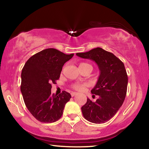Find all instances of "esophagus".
I'll return each mask as SVG.
<instances>
[{"label":"esophagus","mask_w":149,"mask_h":149,"mask_svg":"<svg viewBox=\"0 0 149 149\" xmlns=\"http://www.w3.org/2000/svg\"><path fill=\"white\" fill-rule=\"evenodd\" d=\"M77 94V93H75V92H72V93H71L72 97H74V96L76 95Z\"/></svg>","instance_id":"1"}]
</instances>
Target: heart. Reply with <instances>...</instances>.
<instances>
[{"label": "heart", "mask_w": 149, "mask_h": 149, "mask_svg": "<svg viewBox=\"0 0 149 149\" xmlns=\"http://www.w3.org/2000/svg\"><path fill=\"white\" fill-rule=\"evenodd\" d=\"M85 64H86V63H81V64H80L79 65H85ZM87 86V84H86V83H75V84H74L72 85V87L74 88L75 90L79 91H81L84 90L85 89V87Z\"/></svg>", "instance_id": "1"}]
</instances>
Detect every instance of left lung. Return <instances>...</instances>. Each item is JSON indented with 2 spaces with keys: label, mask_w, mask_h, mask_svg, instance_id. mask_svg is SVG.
I'll list each match as a JSON object with an SVG mask.
<instances>
[{
  "label": "left lung",
  "mask_w": 149,
  "mask_h": 149,
  "mask_svg": "<svg viewBox=\"0 0 149 149\" xmlns=\"http://www.w3.org/2000/svg\"><path fill=\"white\" fill-rule=\"evenodd\" d=\"M76 55L95 62L100 70L97 84L91 91L99 98L95 102L87 99L81 107L84 117L94 123L107 122L116 114L125 100L128 78L124 64L114 54L100 47Z\"/></svg>",
  "instance_id": "left-lung-1"
}]
</instances>
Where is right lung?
<instances>
[{"label":"right lung","mask_w":149,"mask_h":149,"mask_svg":"<svg viewBox=\"0 0 149 149\" xmlns=\"http://www.w3.org/2000/svg\"><path fill=\"white\" fill-rule=\"evenodd\" d=\"M73 56L50 48L37 52L25 64L20 89L27 109L39 122L58 120L72 97L65 91L58 95L52 94L51 84H56L63 65Z\"/></svg>","instance_id":"1"}]
</instances>
